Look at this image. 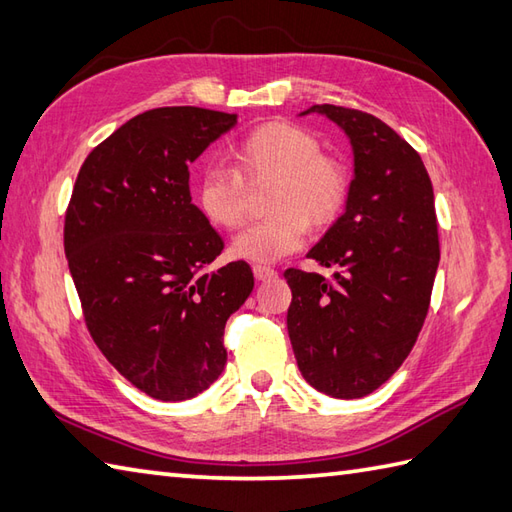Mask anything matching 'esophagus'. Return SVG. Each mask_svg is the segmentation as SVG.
Here are the masks:
<instances>
[{
    "mask_svg": "<svg viewBox=\"0 0 512 512\" xmlns=\"http://www.w3.org/2000/svg\"><path fill=\"white\" fill-rule=\"evenodd\" d=\"M253 275H255V279L257 281H270V279H275L279 273L275 268H268V266H255L253 268Z\"/></svg>",
    "mask_w": 512,
    "mask_h": 512,
    "instance_id": "34e87169",
    "label": "esophagus"
}]
</instances>
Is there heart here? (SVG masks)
I'll list each match as a JSON object with an SVG mask.
<instances>
[{"label":"heart","mask_w":512,"mask_h":512,"mask_svg":"<svg viewBox=\"0 0 512 512\" xmlns=\"http://www.w3.org/2000/svg\"><path fill=\"white\" fill-rule=\"evenodd\" d=\"M235 173L206 167L198 182V206L213 226L235 228L244 220V182L273 180L266 220L239 233L231 253L250 264H275L303 246L308 226H325L341 213L347 173L321 156L310 132L292 123H266L231 151Z\"/></svg>","instance_id":"b5f03b06"}]
</instances>
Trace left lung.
I'll return each instance as SVG.
<instances>
[{
    "mask_svg": "<svg viewBox=\"0 0 512 512\" xmlns=\"http://www.w3.org/2000/svg\"><path fill=\"white\" fill-rule=\"evenodd\" d=\"M350 138L354 176L345 213L308 257L328 281L288 268V336L301 376L332 398L372 394L409 356L440 262L433 187L418 151L380 118L312 105Z\"/></svg>",
    "mask_w": 512,
    "mask_h": 512,
    "instance_id": "left-lung-1",
    "label": "left lung"
}]
</instances>
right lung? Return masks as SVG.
<instances>
[{"label":"right lung","mask_w":512,"mask_h":512,"mask_svg":"<svg viewBox=\"0 0 512 512\" xmlns=\"http://www.w3.org/2000/svg\"><path fill=\"white\" fill-rule=\"evenodd\" d=\"M235 125V114L202 107L129 118L85 158L65 213V257L92 339L156 400L213 385L226 319L255 286L246 262L206 270L224 242L189 191L191 162Z\"/></svg>","instance_id":"add662e5"}]
</instances>
